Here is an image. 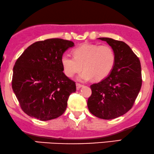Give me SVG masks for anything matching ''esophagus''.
I'll list each match as a JSON object with an SVG mask.
<instances>
[{
    "mask_svg": "<svg viewBox=\"0 0 154 154\" xmlns=\"http://www.w3.org/2000/svg\"><path fill=\"white\" fill-rule=\"evenodd\" d=\"M83 85L81 84H76V88L77 89H79L81 87H82Z\"/></svg>",
    "mask_w": 154,
    "mask_h": 154,
    "instance_id": "obj_1",
    "label": "esophagus"
}]
</instances>
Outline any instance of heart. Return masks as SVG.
<instances>
[{"label":"heart","mask_w":154,"mask_h":154,"mask_svg":"<svg viewBox=\"0 0 154 154\" xmlns=\"http://www.w3.org/2000/svg\"><path fill=\"white\" fill-rule=\"evenodd\" d=\"M73 57L63 55L60 58L63 72L72 78L75 73L84 69L78 79L86 81L94 78L95 81L104 79L112 71L116 62L114 50L109 45L85 43L74 48Z\"/></svg>","instance_id":"obj_1"}]
</instances>
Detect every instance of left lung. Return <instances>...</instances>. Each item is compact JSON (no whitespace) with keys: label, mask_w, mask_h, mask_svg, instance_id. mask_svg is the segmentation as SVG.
Returning <instances> with one entry per match:
<instances>
[{"label":"left lung","mask_w":154,"mask_h":154,"mask_svg":"<svg viewBox=\"0 0 154 154\" xmlns=\"http://www.w3.org/2000/svg\"><path fill=\"white\" fill-rule=\"evenodd\" d=\"M112 47L116 62L112 73L102 81L91 85V95L88 99L92 115L111 120L122 116L133 107L142 86L140 60L124 42L100 37Z\"/></svg>","instance_id":"8db88e82"}]
</instances>
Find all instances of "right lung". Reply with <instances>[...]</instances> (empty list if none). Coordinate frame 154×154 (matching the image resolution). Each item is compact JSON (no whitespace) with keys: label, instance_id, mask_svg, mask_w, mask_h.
Wrapping results in <instances>:
<instances>
[{"label":"right lung","instance_id":"obj_1","mask_svg":"<svg viewBox=\"0 0 154 154\" xmlns=\"http://www.w3.org/2000/svg\"><path fill=\"white\" fill-rule=\"evenodd\" d=\"M73 42L53 38L36 42L16 61L12 88L21 109L29 116L47 121L66 111L75 82L63 73L60 58Z\"/></svg>","mask_w":154,"mask_h":154}]
</instances>
